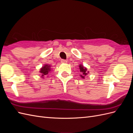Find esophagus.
<instances>
[{
  "label": "esophagus",
  "mask_w": 133,
  "mask_h": 133,
  "mask_svg": "<svg viewBox=\"0 0 133 133\" xmlns=\"http://www.w3.org/2000/svg\"><path fill=\"white\" fill-rule=\"evenodd\" d=\"M61 62H62V63H67V60H65V59H62Z\"/></svg>",
  "instance_id": "1"
}]
</instances>
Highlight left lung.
<instances>
[{"instance_id": "1", "label": "left lung", "mask_w": 133, "mask_h": 133, "mask_svg": "<svg viewBox=\"0 0 133 133\" xmlns=\"http://www.w3.org/2000/svg\"><path fill=\"white\" fill-rule=\"evenodd\" d=\"M79 69H80V71L81 72L82 74L83 75V76L81 75L80 76H81V77H82V78L84 79V76H85L86 75H87V74H88L87 73H88V71L87 72V68H85V67H84L83 65H80L79 66Z\"/></svg>"}]
</instances>
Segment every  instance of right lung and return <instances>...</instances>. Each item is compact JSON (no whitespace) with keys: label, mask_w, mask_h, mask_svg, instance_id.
<instances>
[{"label":"right lung","mask_w":133,"mask_h":133,"mask_svg":"<svg viewBox=\"0 0 133 133\" xmlns=\"http://www.w3.org/2000/svg\"><path fill=\"white\" fill-rule=\"evenodd\" d=\"M50 70V66L49 65H47V64H46L45 65L43 66L41 69V71H40V73H42L41 75H42V77L43 78V76L48 75V73H49Z\"/></svg>","instance_id":"obj_1"}]
</instances>
